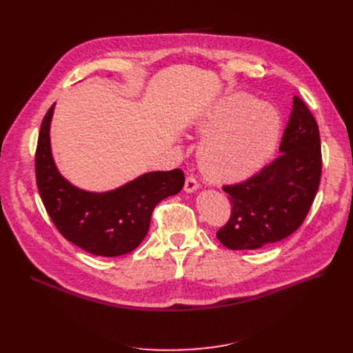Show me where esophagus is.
I'll return each instance as SVG.
<instances>
[{"label":"esophagus","mask_w":353,"mask_h":353,"mask_svg":"<svg viewBox=\"0 0 353 353\" xmlns=\"http://www.w3.org/2000/svg\"><path fill=\"white\" fill-rule=\"evenodd\" d=\"M199 189V183L193 176H189L186 179V183H184V192L186 193H193Z\"/></svg>","instance_id":"34e87169"}]
</instances>
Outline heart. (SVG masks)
Masks as SVG:
<instances>
[{"label":"heart","mask_w":353,"mask_h":353,"mask_svg":"<svg viewBox=\"0 0 353 353\" xmlns=\"http://www.w3.org/2000/svg\"><path fill=\"white\" fill-rule=\"evenodd\" d=\"M203 173L214 181H239L257 173L274 153L282 116L273 104L243 91L214 103L197 123Z\"/></svg>","instance_id":"1"}]
</instances>
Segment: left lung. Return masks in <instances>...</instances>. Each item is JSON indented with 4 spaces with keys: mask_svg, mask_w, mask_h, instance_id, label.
<instances>
[{
    "mask_svg": "<svg viewBox=\"0 0 353 353\" xmlns=\"http://www.w3.org/2000/svg\"><path fill=\"white\" fill-rule=\"evenodd\" d=\"M282 153L243 183L225 186L232 216L217 232L232 250H254L298 230L318 193L322 174L321 137L306 104L293 97L279 147Z\"/></svg>",
    "mask_w": 353,
    "mask_h": 353,
    "instance_id": "obj_1",
    "label": "left lung"
}]
</instances>
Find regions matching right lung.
<instances>
[{
	"mask_svg": "<svg viewBox=\"0 0 353 353\" xmlns=\"http://www.w3.org/2000/svg\"><path fill=\"white\" fill-rule=\"evenodd\" d=\"M55 103L43 120L35 153V177L52 223L83 250L104 257L133 252L145 237L154 208L184 186L180 169L144 173L108 192H88L70 183L54 161L50 127Z\"/></svg>",
	"mask_w": 353,
	"mask_h": 353,
	"instance_id": "obj_1",
	"label": "right lung"
}]
</instances>
